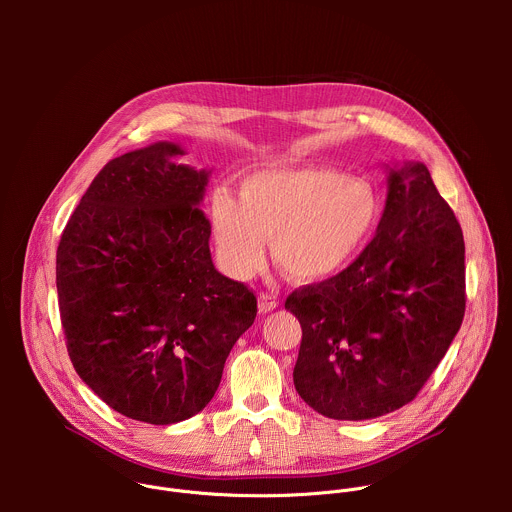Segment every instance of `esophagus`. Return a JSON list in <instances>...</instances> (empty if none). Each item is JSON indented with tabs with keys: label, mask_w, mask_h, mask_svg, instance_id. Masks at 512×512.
Instances as JSON below:
<instances>
[{
	"label": "esophagus",
	"mask_w": 512,
	"mask_h": 512,
	"mask_svg": "<svg viewBox=\"0 0 512 512\" xmlns=\"http://www.w3.org/2000/svg\"><path fill=\"white\" fill-rule=\"evenodd\" d=\"M277 304H279V302H277L275 296H271V294H259V312H261V314H267V312L275 310Z\"/></svg>",
	"instance_id": "1"
}]
</instances>
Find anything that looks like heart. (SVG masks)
Instances as JSON below:
<instances>
[{
  "label": "heart",
  "mask_w": 512,
  "mask_h": 512,
  "mask_svg": "<svg viewBox=\"0 0 512 512\" xmlns=\"http://www.w3.org/2000/svg\"><path fill=\"white\" fill-rule=\"evenodd\" d=\"M383 214L377 188L326 166H273L247 174L237 200L216 190L208 204L216 253L233 277L265 263L296 283L340 273L373 239Z\"/></svg>",
  "instance_id": "obj_1"
}]
</instances>
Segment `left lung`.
Returning a JSON list of instances; mask_svg holds the SVG:
<instances>
[{"instance_id":"left-lung-1","label":"left lung","mask_w":512,"mask_h":512,"mask_svg":"<svg viewBox=\"0 0 512 512\" xmlns=\"http://www.w3.org/2000/svg\"><path fill=\"white\" fill-rule=\"evenodd\" d=\"M464 237L419 162L391 168L373 241L338 275L291 291L300 397L330 419L391 413L421 391L466 310Z\"/></svg>"}]
</instances>
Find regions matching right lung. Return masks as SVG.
<instances>
[{"instance_id": "1", "label": "right lung", "mask_w": 512, "mask_h": 512, "mask_svg": "<svg viewBox=\"0 0 512 512\" xmlns=\"http://www.w3.org/2000/svg\"><path fill=\"white\" fill-rule=\"evenodd\" d=\"M184 154L158 141L111 160L56 251L72 367L111 409L152 425L208 405L257 316L253 291L214 269L198 208L210 172L176 162Z\"/></svg>"}]
</instances>
